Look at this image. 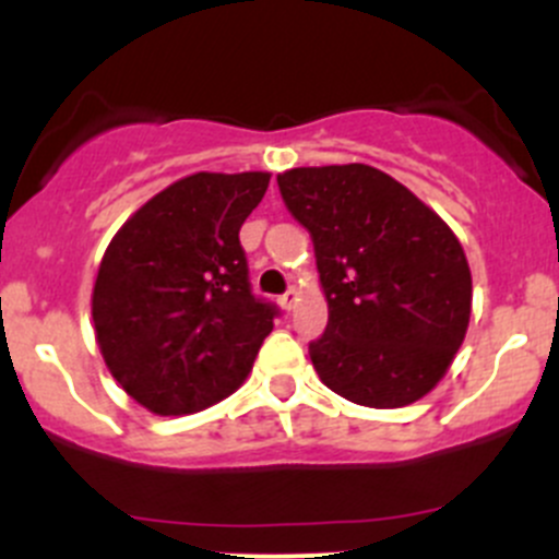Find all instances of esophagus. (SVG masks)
<instances>
[{"label":"esophagus","instance_id":"34e87169","mask_svg":"<svg viewBox=\"0 0 559 559\" xmlns=\"http://www.w3.org/2000/svg\"><path fill=\"white\" fill-rule=\"evenodd\" d=\"M297 302H300V292H297V289H289V292H286L284 297H281L278 306L284 308V311H295Z\"/></svg>","mask_w":559,"mask_h":559}]
</instances>
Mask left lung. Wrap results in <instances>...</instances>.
Returning <instances> with one entry per match:
<instances>
[{"instance_id":"8db88e82","label":"left lung","mask_w":559,"mask_h":559,"mask_svg":"<svg viewBox=\"0 0 559 559\" xmlns=\"http://www.w3.org/2000/svg\"><path fill=\"white\" fill-rule=\"evenodd\" d=\"M278 186L311 233L330 308L311 343L324 386L368 408L430 394L471 324V267L452 227L370 165L295 167Z\"/></svg>"}]
</instances>
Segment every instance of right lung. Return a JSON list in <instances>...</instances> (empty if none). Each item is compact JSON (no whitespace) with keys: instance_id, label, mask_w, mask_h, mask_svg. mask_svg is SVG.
Here are the masks:
<instances>
[{"instance_id":"1","label":"right lung","mask_w":559,"mask_h":559,"mask_svg":"<svg viewBox=\"0 0 559 559\" xmlns=\"http://www.w3.org/2000/svg\"><path fill=\"white\" fill-rule=\"evenodd\" d=\"M270 173H194L112 235L92 292L97 346L123 392L159 416L211 408L248 379L275 308L248 284L240 227Z\"/></svg>"}]
</instances>
